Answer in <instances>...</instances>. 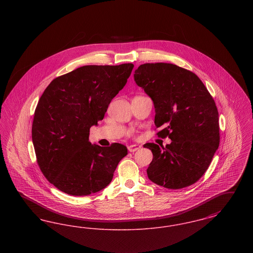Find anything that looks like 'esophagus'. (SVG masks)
<instances>
[{
  "label": "esophagus",
  "mask_w": 253,
  "mask_h": 253,
  "mask_svg": "<svg viewBox=\"0 0 253 253\" xmlns=\"http://www.w3.org/2000/svg\"><path fill=\"white\" fill-rule=\"evenodd\" d=\"M140 148H141V146L137 144H132L128 146V150H129V152H131V153H134L135 151H138Z\"/></svg>",
  "instance_id": "esophagus-1"
}]
</instances>
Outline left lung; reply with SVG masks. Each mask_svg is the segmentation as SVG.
Wrapping results in <instances>:
<instances>
[{"label":"left lung","instance_id":"left-lung-1","mask_svg":"<svg viewBox=\"0 0 253 253\" xmlns=\"http://www.w3.org/2000/svg\"><path fill=\"white\" fill-rule=\"evenodd\" d=\"M135 84L151 97L158 136L171 142L153 153L149 179L168 189H182L199 180L209 168L220 141L215 102L201 80L171 63H145L133 74Z\"/></svg>","mask_w":253,"mask_h":253}]
</instances>
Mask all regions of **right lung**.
I'll return each instance as SVG.
<instances>
[{
    "mask_svg": "<svg viewBox=\"0 0 253 253\" xmlns=\"http://www.w3.org/2000/svg\"><path fill=\"white\" fill-rule=\"evenodd\" d=\"M133 64L85 65L56 78L38 102L32 125L37 161L61 192L84 196L106 188L127 148L89 142L111 100L125 86Z\"/></svg>",
    "mask_w": 253,
    "mask_h": 253,
    "instance_id": "add662e5",
    "label": "right lung"
}]
</instances>
